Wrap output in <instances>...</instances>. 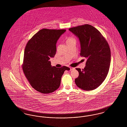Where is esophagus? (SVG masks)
Listing matches in <instances>:
<instances>
[{"label": "esophagus", "mask_w": 127, "mask_h": 127, "mask_svg": "<svg viewBox=\"0 0 127 127\" xmlns=\"http://www.w3.org/2000/svg\"><path fill=\"white\" fill-rule=\"evenodd\" d=\"M69 68H70V70L75 69V67H71V66H70Z\"/></svg>", "instance_id": "34e87169"}]
</instances>
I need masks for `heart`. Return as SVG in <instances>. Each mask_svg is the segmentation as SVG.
<instances>
[{"label": "heart", "mask_w": 127, "mask_h": 127, "mask_svg": "<svg viewBox=\"0 0 127 127\" xmlns=\"http://www.w3.org/2000/svg\"><path fill=\"white\" fill-rule=\"evenodd\" d=\"M75 38H73V37L71 36H68V37H66V38H65V41L66 43H67L70 42L71 41H72L73 40H75Z\"/></svg>", "instance_id": "obj_1"}]
</instances>
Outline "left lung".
<instances>
[{"mask_svg": "<svg viewBox=\"0 0 127 127\" xmlns=\"http://www.w3.org/2000/svg\"><path fill=\"white\" fill-rule=\"evenodd\" d=\"M79 38L80 55L87 59L84 69H76L78 77L76 85L84 91L96 89L102 83L109 72L111 53L109 44L101 33L91 25L84 24L69 29Z\"/></svg>", "mask_w": 127, "mask_h": 127, "instance_id": "left-lung-1", "label": "left lung"}]
</instances>
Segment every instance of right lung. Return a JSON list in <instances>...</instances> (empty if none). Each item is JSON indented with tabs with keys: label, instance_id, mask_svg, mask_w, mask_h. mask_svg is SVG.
Returning a JSON list of instances; mask_svg holds the SVG:
<instances>
[{
	"label": "right lung",
	"instance_id": "obj_1",
	"mask_svg": "<svg viewBox=\"0 0 127 127\" xmlns=\"http://www.w3.org/2000/svg\"><path fill=\"white\" fill-rule=\"evenodd\" d=\"M66 30L44 29L39 30L27 43L22 69L30 85L43 94L54 92L60 86L61 77L66 66H51L49 61L56 52V43Z\"/></svg>",
	"mask_w": 127,
	"mask_h": 127
}]
</instances>
